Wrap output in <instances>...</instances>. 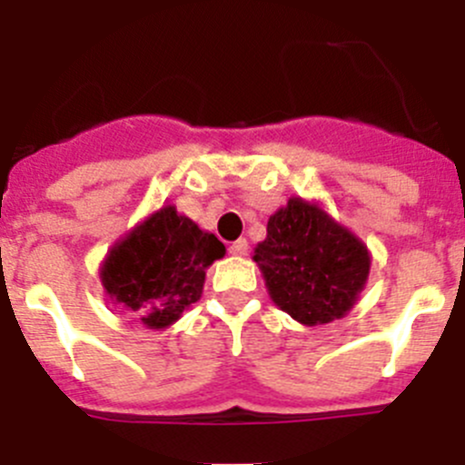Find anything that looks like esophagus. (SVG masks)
<instances>
[{
	"instance_id": "esophagus-1",
	"label": "esophagus",
	"mask_w": 465,
	"mask_h": 465,
	"mask_svg": "<svg viewBox=\"0 0 465 465\" xmlns=\"http://www.w3.org/2000/svg\"><path fill=\"white\" fill-rule=\"evenodd\" d=\"M247 250H250V245H247L245 238H238L236 242H232V245H229V254H233V256H245Z\"/></svg>"
}]
</instances>
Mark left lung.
<instances>
[{"label": "left lung", "mask_w": 465, "mask_h": 465, "mask_svg": "<svg viewBox=\"0 0 465 465\" xmlns=\"http://www.w3.org/2000/svg\"><path fill=\"white\" fill-rule=\"evenodd\" d=\"M272 302L306 326L341 320L369 279L367 245L320 204L290 198L254 250Z\"/></svg>", "instance_id": "left-lung-1"}]
</instances>
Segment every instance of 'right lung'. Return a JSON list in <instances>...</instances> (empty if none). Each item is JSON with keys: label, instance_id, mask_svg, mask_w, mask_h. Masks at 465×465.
I'll return each instance as SVG.
<instances>
[{"label": "right lung", "instance_id": "1", "mask_svg": "<svg viewBox=\"0 0 465 465\" xmlns=\"http://www.w3.org/2000/svg\"><path fill=\"white\" fill-rule=\"evenodd\" d=\"M223 256L224 245L213 233L168 204L107 252L101 283L112 303L159 331L203 297L206 267Z\"/></svg>", "mask_w": 465, "mask_h": 465}]
</instances>
